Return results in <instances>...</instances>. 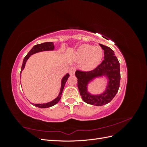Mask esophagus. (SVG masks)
Returning <instances> with one entry per match:
<instances>
[{
  "instance_id": "esophagus-1",
  "label": "esophagus",
  "mask_w": 147,
  "mask_h": 147,
  "mask_svg": "<svg viewBox=\"0 0 147 147\" xmlns=\"http://www.w3.org/2000/svg\"><path fill=\"white\" fill-rule=\"evenodd\" d=\"M75 71H76V69L74 67H71L69 69V74L70 75H74L75 73Z\"/></svg>"
}]
</instances>
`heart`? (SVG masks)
I'll list each match as a JSON object with an SVG mask.
<instances>
[{
  "mask_svg": "<svg viewBox=\"0 0 147 147\" xmlns=\"http://www.w3.org/2000/svg\"><path fill=\"white\" fill-rule=\"evenodd\" d=\"M102 56L103 51L100 47H94L89 44H83L78 48L75 58L78 61H83V69L90 70L99 64Z\"/></svg>",
  "mask_w": 147,
  "mask_h": 147,
  "instance_id": "heart-1",
  "label": "heart"
}]
</instances>
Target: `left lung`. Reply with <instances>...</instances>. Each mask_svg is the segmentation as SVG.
<instances>
[{"mask_svg": "<svg viewBox=\"0 0 147 147\" xmlns=\"http://www.w3.org/2000/svg\"><path fill=\"white\" fill-rule=\"evenodd\" d=\"M104 53V59L91 71L77 70L75 75L78 79V88L82 99L88 104L101 106L109 103L117 94L119 87V63L114 51L110 48L99 44ZM106 76L108 78V85L106 91L99 95H92L87 91L89 82L96 77Z\"/></svg>", "mask_w": 147, "mask_h": 147, "instance_id": "1", "label": "left lung"}]
</instances>
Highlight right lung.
Segmentation results:
<instances>
[{
	"label": "right lung",
	"mask_w": 147,
	"mask_h": 147,
	"mask_svg": "<svg viewBox=\"0 0 147 147\" xmlns=\"http://www.w3.org/2000/svg\"><path fill=\"white\" fill-rule=\"evenodd\" d=\"M55 48L54 47V43L53 42H45V43H40V44H38V45H35L34 47H33V48L31 49V50L29 51V52L28 53V55L25 56V57L24 58L23 60V64H22V67H21V70H23L24 69L25 67V64L26 63V61L29 59V57L32 55L33 54H35V53H38V52H41V51H50V50H53ZM69 77V74H67L62 79L61 81V90H60V92L59 94L55 99H54L53 100L48 102V103L46 104H32L33 105H35V107H37L39 108H42V109H44V108H48L50 107L51 106L55 105V104H56L57 102L59 101V100L61 98V96H62V92H63V91L64 90V88L65 86V84L68 78Z\"/></svg>",
	"instance_id": "right-lung-1"
}]
</instances>
